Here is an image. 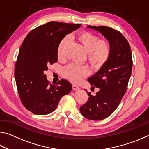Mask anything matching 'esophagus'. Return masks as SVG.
<instances>
[{
    "label": "esophagus",
    "instance_id": "obj_1",
    "mask_svg": "<svg viewBox=\"0 0 149 149\" xmlns=\"http://www.w3.org/2000/svg\"><path fill=\"white\" fill-rule=\"evenodd\" d=\"M72 89L75 91H77V90H79L80 89V87L79 86H77V85L74 84L72 85Z\"/></svg>",
    "mask_w": 149,
    "mask_h": 149
}]
</instances>
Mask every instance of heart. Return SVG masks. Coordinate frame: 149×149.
<instances>
[{"label":"heart","instance_id":"1","mask_svg":"<svg viewBox=\"0 0 149 149\" xmlns=\"http://www.w3.org/2000/svg\"><path fill=\"white\" fill-rule=\"evenodd\" d=\"M77 39L87 52V60L93 67L99 68L109 59L111 45L107 39L99 37L89 31H83L77 35ZM68 43V39L65 37L59 42L57 47V56L59 60L65 58V50ZM90 74L88 67L84 65L71 64L63 69V75L74 83H79Z\"/></svg>","mask_w":149,"mask_h":149}]
</instances>
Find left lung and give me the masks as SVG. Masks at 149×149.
<instances>
[{"label":"left lung","mask_w":149,"mask_h":149,"mask_svg":"<svg viewBox=\"0 0 149 149\" xmlns=\"http://www.w3.org/2000/svg\"><path fill=\"white\" fill-rule=\"evenodd\" d=\"M87 27L100 32L112 49L107 62L88 79L99 91L95 96L86 91L89 99L80 107L81 114L87 119L101 120L114 112L127 91L132 71V54L127 40L120 31L107 26Z\"/></svg>","instance_id":"1"}]
</instances>
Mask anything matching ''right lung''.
<instances>
[{
  "label": "right lung",
  "instance_id": "add662e5",
  "mask_svg": "<svg viewBox=\"0 0 149 149\" xmlns=\"http://www.w3.org/2000/svg\"><path fill=\"white\" fill-rule=\"evenodd\" d=\"M81 24L49 22L30 31L20 47L14 76L22 104L37 115L56 110L61 98L72 90V84L61 79L56 85L47 79L45 72L58 60L57 47L68 34Z\"/></svg>",
  "mask_w": 149,
  "mask_h": 149
}]
</instances>
